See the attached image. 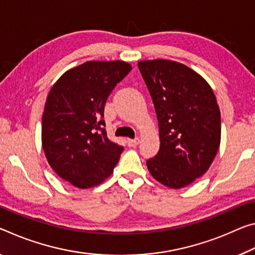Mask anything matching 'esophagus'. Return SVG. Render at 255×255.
Masks as SVG:
<instances>
[{"instance_id":"34e87169","label":"esophagus","mask_w":255,"mask_h":255,"mask_svg":"<svg viewBox=\"0 0 255 255\" xmlns=\"http://www.w3.org/2000/svg\"><path fill=\"white\" fill-rule=\"evenodd\" d=\"M127 144H128V146L134 147V146H136V145L139 144V138L138 137H136V138H134V139H127Z\"/></svg>"}]
</instances>
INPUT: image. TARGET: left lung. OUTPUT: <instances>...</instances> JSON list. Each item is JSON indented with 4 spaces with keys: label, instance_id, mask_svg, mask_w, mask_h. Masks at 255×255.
<instances>
[{
    "label": "left lung",
    "instance_id": "obj_1",
    "mask_svg": "<svg viewBox=\"0 0 255 255\" xmlns=\"http://www.w3.org/2000/svg\"><path fill=\"white\" fill-rule=\"evenodd\" d=\"M154 104L160 148L146 161L151 175L181 188L208 171L220 145L221 120L210 85L184 64L169 60L138 62Z\"/></svg>",
    "mask_w": 255,
    "mask_h": 255
}]
</instances>
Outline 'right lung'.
Segmentation results:
<instances>
[{
  "label": "right lung",
  "instance_id": "right-lung-1",
  "mask_svg": "<svg viewBox=\"0 0 255 255\" xmlns=\"http://www.w3.org/2000/svg\"><path fill=\"white\" fill-rule=\"evenodd\" d=\"M131 66L88 61L60 77L48 93L42 144L51 168L78 188L99 185L113 172L124 146L107 136L104 106Z\"/></svg>",
  "mask_w": 255,
  "mask_h": 255
}]
</instances>
